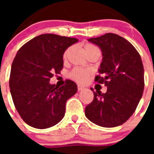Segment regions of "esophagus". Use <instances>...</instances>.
Returning a JSON list of instances; mask_svg holds the SVG:
<instances>
[{
    "label": "esophagus",
    "instance_id": "34e87169",
    "mask_svg": "<svg viewBox=\"0 0 154 154\" xmlns=\"http://www.w3.org/2000/svg\"><path fill=\"white\" fill-rule=\"evenodd\" d=\"M84 89H85V86H83V85H80V84H78V90H79V91L83 90Z\"/></svg>",
    "mask_w": 154,
    "mask_h": 154
}]
</instances>
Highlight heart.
<instances>
[{"label":"heart","instance_id":"obj_1","mask_svg":"<svg viewBox=\"0 0 154 154\" xmlns=\"http://www.w3.org/2000/svg\"><path fill=\"white\" fill-rule=\"evenodd\" d=\"M97 49V48L96 46H94L93 45L89 44V43H87L84 45V50H85L86 55H88L90 52H92L93 50ZM69 50L70 48H68L66 51L64 52L63 55V58L64 59H67L68 55H69ZM91 75V71L89 69H82V68L79 67H75L73 68L72 70L71 71L69 72V77H70L72 79L75 80L76 82H85L88 80V79L89 78V76Z\"/></svg>","mask_w":154,"mask_h":154}]
</instances>
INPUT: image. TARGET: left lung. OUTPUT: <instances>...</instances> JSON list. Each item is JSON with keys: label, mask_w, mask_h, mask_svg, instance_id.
I'll return each instance as SVG.
<instances>
[{"label": "left lung", "mask_w": 154, "mask_h": 154, "mask_svg": "<svg viewBox=\"0 0 154 154\" xmlns=\"http://www.w3.org/2000/svg\"><path fill=\"white\" fill-rule=\"evenodd\" d=\"M100 48L103 62L95 81L107 86L106 93L93 92L94 99L85 109L91 122L103 127L124 123L135 112L144 89V69L134 46L123 37L106 33L89 39Z\"/></svg>", "instance_id": "1"}]
</instances>
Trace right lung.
Listing matches in <instances>:
<instances>
[{
  "label": "right lung",
  "mask_w": 154,
  "mask_h": 154,
  "mask_svg": "<svg viewBox=\"0 0 154 154\" xmlns=\"http://www.w3.org/2000/svg\"><path fill=\"white\" fill-rule=\"evenodd\" d=\"M78 40L43 34L18 50L11 69L9 86L14 104L23 120L37 129H46L60 122L65 103L77 92L73 81L59 87L51 85L54 74L63 69V54Z\"/></svg>",
  "instance_id": "obj_1"
}]
</instances>
